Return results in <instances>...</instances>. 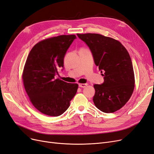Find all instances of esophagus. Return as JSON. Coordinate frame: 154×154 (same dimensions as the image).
<instances>
[{"label": "esophagus", "instance_id": "esophagus-1", "mask_svg": "<svg viewBox=\"0 0 154 154\" xmlns=\"http://www.w3.org/2000/svg\"><path fill=\"white\" fill-rule=\"evenodd\" d=\"M88 85L87 83H79V87L82 88H84Z\"/></svg>", "mask_w": 154, "mask_h": 154}]
</instances>
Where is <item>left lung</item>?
Here are the masks:
<instances>
[{"instance_id": "8db88e82", "label": "left lung", "mask_w": 154, "mask_h": 154, "mask_svg": "<svg viewBox=\"0 0 154 154\" xmlns=\"http://www.w3.org/2000/svg\"><path fill=\"white\" fill-rule=\"evenodd\" d=\"M89 47L104 82L94 84L95 106L105 113L119 110L131 97L135 77L131 58L119 41L96 33L77 34Z\"/></svg>"}]
</instances>
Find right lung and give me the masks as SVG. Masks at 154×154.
I'll return each mask as SVG.
<instances>
[{
	"label": "right lung",
	"mask_w": 154,
	"mask_h": 154,
	"mask_svg": "<svg viewBox=\"0 0 154 154\" xmlns=\"http://www.w3.org/2000/svg\"><path fill=\"white\" fill-rule=\"evenodd\" d=\"M76 35H60L40 41L27 58L22 81L31 103L44 114L58 116L70 106L78 85L55 79Z\"/></svg>",
	"instance_id": "obj_1"
}]
</instances>
